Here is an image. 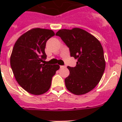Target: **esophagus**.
Wrapping results in <instances>:
<instances>
[{
	"label": "esophagus",
	"instance_id": "1",
	"mask_svg": "<svg viewBox=\"0 0 122 122\" xmlns=\"http://www.w3.org/2000/svg\"><path fill=\"white\" fill-rule=\"evenodd\" d=\"M60 67L61 68H65V66H63V65H61V66H60Z\"/></svg>",
	"mask_w": 122,
	"mask_h": 122
}]
</instances>
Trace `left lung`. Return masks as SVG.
<instances>
[{
	"mask_svg": "<svg viewBox=\"0 0 122 122\" xmlns=\"http://www.w3.org/2000/svg\"><path fill=\"white\" fill-rule=\"evenodd\" d=\"M56 35L61 38L77 59L74 67L68 66L70 75L65 79L68 90L74 95L86 94L101 80L105 70V60L100 42L89 32L79 28L59 30Z\"/></svg>",
	"mask_w": 122,
	"mask_h": 122,
	"instance_id": "8db88e82",
	"label": "left lung"
}]
</instances>
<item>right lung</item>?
Segmentation results:
<instances>
[{
	"instance_id": "1",
	"label": "right lung",
	"mask_w": 122,
	"mask_h": 122,
	"mask_svg": "<svg viewBox=\"0 0 122 122\" xmlns=\"http://www.w3.org/2000/svg\"><path fill=\"white\" fill-rule=\"evenodd\" d=\"M55 35L52 30L35 28L21 35L16 41L10 57V65L20 86L31 94L46 93L59 65H45L47 41Z\"/></svg>"
}]
</instances>
